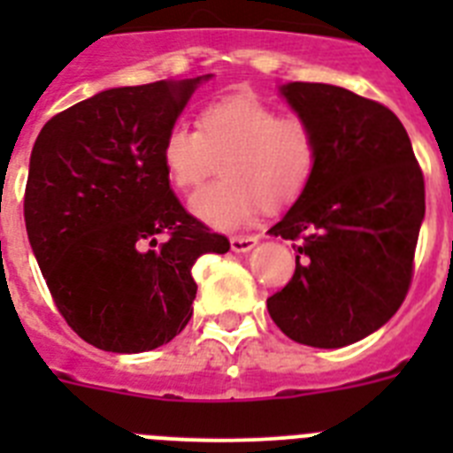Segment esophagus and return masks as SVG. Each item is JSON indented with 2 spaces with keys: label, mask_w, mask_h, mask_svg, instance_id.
<instances>
[{
  "label": "esophagus",
  "mask_w": 453,
  "mask_h": 453,
  "mask_svg": "<svg viewBox=\"0 0 453 453\" xmlns=\"http://www.w3.org/2000/svg\"><path fill=\"white\" fill-rule=\"evenodd\" d=\"M256 245H258L256 235H235V238H231V251H235V254H247Z\"/></svg>",
  "instance_id": "obj_1"
}]
</instances>
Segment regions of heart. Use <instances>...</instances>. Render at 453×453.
<instances>
[{"mask_svg": "<svg viewBox=\"0 0 453 453\" xmlns=\"http://www.w3.org/2000/svg\"><path fill=\"white\" fill-rule=\"evenodd\" d=\"M222 177L190 199L195 218L219 231L242 229L267 208L290 206L311 186L319 147L313 127L250 95L224 97L179 122L161 140V163L179 190H192L222 161Z\"/></svg>", "mask_w": 453, "mask_h": 453, "instance_id": "b5f03b06", "label": "heart"}]
</instances>
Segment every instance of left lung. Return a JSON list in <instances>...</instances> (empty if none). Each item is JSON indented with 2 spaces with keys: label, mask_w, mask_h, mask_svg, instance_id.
<instances>
[{
  "label": "left lung",
  "mask_w": 453,
  "mask_h": 453,
  "mask_svg": "<svg viewBox=\"0 0 453 453\" xmlns=\"http://www.w3.org/2000/svg\"><path fill=\"white\" fill-rule=\"evenodd\" d=\"M279 92L313 127L319 161L270 229L297 240V265L267 311L295 342L338 349L381 329L406 297L424 177L403 124L383 104L329 83L292 81Z\"/></svg>",
  "instance_id": "1"
}]
</instances>
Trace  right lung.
<instances>
[{
    "label": "right lung",
    "mask_w": 453,
    "mask_h": 453,
    "mask_svg": "<svg viewBox=\"0 0 453 453\" xmlns=\"http://www.w3.org/2000/svg\"><path fill=\"white\" fill-rule=\"evenodd\" d=\"M208 79L102 90L35 138L24 192L31 250L65 322L97 349L170 342L192 318L195 261L229 251L186 213L161 163L163 135Z\"/></svg>",
    "instance_id": "1"
}]
</instances>
